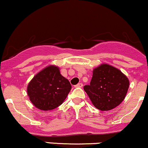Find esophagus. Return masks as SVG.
I'll return each mask as SVG.
<instances>
[{"mask_svg": "<svg viewBox=\"0 0 148 148\" xmlns=\"http://www.w3.org/2000/svg\"><path fill=\"white\" fill-rule=\"evenodd\" d=\"M82 86H83L82 83H79V84H78L75 86V88H82Z\"/></svg>", "mask_w": 148, "mask_h": 148, "instance_id": "esophagus-1", "label": "esophagus"}]
</instances>
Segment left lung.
Instances as JSON below:
<instances>
[{
    "mask_svg": "<svg viewBox=\"0 0 148 148\" xmlns=\"http://www.w3.org/2000/svg\"><path fill=\"white\" fill-rule=\"evenodd\" d=\"M129 87V79L119 69L103 64L93 69L90 85L84 89L95 108L108 111L121 103Z\"/></svg>",
    "mask_w": 148,
    "mask_h": 148,
    "instance_id": "8db88e82",
    "label": "left lung"
}]
</instances>
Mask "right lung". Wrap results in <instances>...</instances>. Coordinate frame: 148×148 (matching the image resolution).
<instances>
[{"instance_id":"1","label":"right lung","mask_w":148,"mask_h":148,"mask_svg":"<svg viewBox=\"0 0 148 148\" xmlns=\"http://www.w3.org/2000/svg\"><path fill=\"white\" fill-rule=\"evenodd\" d=\"M71 88L69 80L61 75L59 67L49 65L29 83L27 95L36 108L48 111L62 105Z\"/></svg>"}]
</instances>
